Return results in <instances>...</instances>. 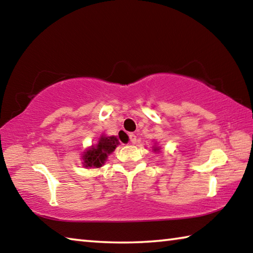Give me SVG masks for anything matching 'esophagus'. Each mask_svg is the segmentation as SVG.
<instances>
[{"label": "esophagus", "instance_id": "obj_1", "mask_svg": "<svg viewBox=\"0 0 253 253\" xmlns=\"http://www.w3.org/2000/svg\"><path fill=\"white\" fill-rule=\"evenodd\" d=\"M129 140H130V142H131L132 144H135V143L137 142V137H136V135H135V134H129Z\"/></svg>", "mask_w": 253, "mask_h": 253}]
</instances>
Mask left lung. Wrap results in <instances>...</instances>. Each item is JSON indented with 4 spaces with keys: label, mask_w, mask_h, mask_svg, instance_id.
Segmentation results:
<instances>
[{
    "label": "left lung",
    "mask_w": 253,
    "mask_h": 253,
    "mask_svg": "<svg viewBox=\"0 0 253 253\" xmlns=\"http://www.w3.org/2000/svg\"><path fill=\"white\" fill-rule=\"evenodd\" d=\"M154 151H158V148H155V149H154Z\"/></svg>",
    "instance_id": "obj_1"
}]
</instances>
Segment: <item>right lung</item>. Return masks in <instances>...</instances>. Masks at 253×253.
I'll return each instance as SVG.
<instances>
[{"label":"right lung","mask_w":253,"mask_h":253,"mask_svg":"<svg viewBox=\"0 0 253 253\" xmlns=\"http://www.w3.org/2000/svg\"><path fill=\"white\" fill-rule=\"evenodd\" d=\"M118 144L117 137L101 136L99 143L84 153V162L85 168H100L107 160V156L114 152Z\"/></svg>","instance_id":"obj_1"}]
</instances>
